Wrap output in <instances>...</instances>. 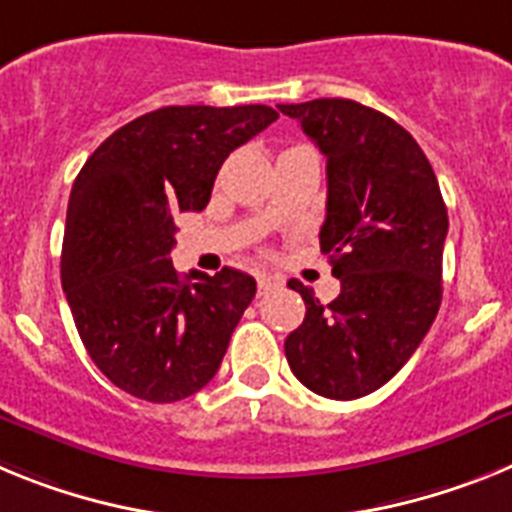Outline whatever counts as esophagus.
<instances>
[{"label":"esophagus","mask_w":512,"mask_h":512,"mask_svg":"<svg viewBox=\"0 0 512 512\" xmlns=\"http://www.w3.org/2000/svg\"><path fill=\"white\" fill-rule=\"evenodd\" d=\"M281 286H283V281L278 278V275H270V273L257 275V293H260V296H268V293L278 291Z\"/></svg>","instance_id":"obj_1"}]
</instances>
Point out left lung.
<instances>
[{
	"mask_svg": "<svg viewBox=\"0 0 512 512\" xmlns=\"http://www.w3.org/2000/svg\"><path fill=\"white\" fill-rule=\"evenodd\" d=\"M278 110L327 157L319 244L340 278L327 306L288 283L306 317L286 337V361L319 397H366L410 361L438 314L446 203L428 157L389 115L340 97Z\"/></svg>",
	"mask_w": 512,
	"mask_h": 512,
	"instance_id": "1",
	"label": "left lung"
}]
</instances>
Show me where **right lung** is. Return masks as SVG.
<instances>
[{"instance_id":"add662e5","label":"right lung","mask_w":512,"mask_h":512,"mask_svg":"<svg viewBox=\"0 0 512 512\" xmlns=\"http://www.w3.org/2000/svg\"><path fill=\"white\" fill-rule=\"evenodd\" d=\"M278 118L268 105H170L108 136L66 211L61 286L84 348L118 389L177 402L216 376L255 299L252 275L172 268L177 211H203L237 146Z\"/></svg>"}]
</instances>
